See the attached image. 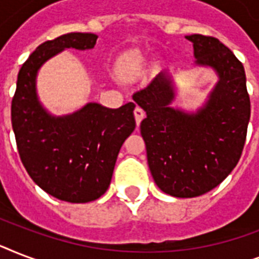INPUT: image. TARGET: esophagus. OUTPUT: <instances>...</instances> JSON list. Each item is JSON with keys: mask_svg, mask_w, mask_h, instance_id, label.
Returning <instances> with one entry per match:
<instances>
[{"mask_svg": "<svg viewBox=\"0 0 259 259\" xmlns=\"http://www.w3.org/2000/svg\"><path fill=\"white\" fill-rule=\"evenodd\" d=\"M144 117H145V111L141 109V107H136L134 109V118H136V123H137V126H140V123H141V121L144 119Z\"/></svg>", "mask_w": 259, "mask_h": 259, "instance_id": "34e87169", "label": "esophagus"}]
</instances>
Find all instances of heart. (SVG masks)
I'll list each match as a JSON object with an SVG mask.
<instances>
[{
	"label": "heart",
	"mask_w": 259,
	"mask_h": 259,
	"mask_svg": "<svg viewBox=\"0 0 259 259\" xmlns=\"http://www.w3.org/2000/svg\"><path fill=\"white\" fill-rule=\"evenodd\" d=\"M144 56L140 51H129L118 59L117 72L123 79H132L141 72Z\"/></svg>",
	"instance_id": "heart-1"
}]
</instances>
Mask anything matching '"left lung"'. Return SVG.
<instances>
[{"mask_svg": "<svg viewBox=\"0 0 259 259\" xmlns=\"http://www.w3.org/2000/svg\"><path fill=\"white\" fill-rule=\"evenodd\" d=\"M193 66L218 76L196 111L173 107L176 89L168 72L133 95L146 113L141 134L154 183L175 197H196L221 184L241 158L250 121L242 63L218 38L191 34Z\"/></svg>", "mask_w": 259, "mask_h": 259, "instance_id": "obj_1", "label": "left lung"}]
</instances>
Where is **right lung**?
I'll use <instances>...</instances> for the list:
<instances>
[{
    "instance_id": "1",
    "label": "right lung",
    "mask_w": 259,
    "mask_h": 259,
    "mask_svg": "<svg viewBox=\"0 0 259 259\" xmlns=\"http://www.w3.org/2000/svg\"><path fill=\"white\" fill-rule=\"evenodd\" d=\"M97 38L78 32L42 42L22 64L12 101V126L26 172L51 196L70 203H89L107 191L122 144L136 129L133 102L119 109L90 102L54 115L38 99L42 64L64 50H91Z\"/></svg>"
}]
</instances>
